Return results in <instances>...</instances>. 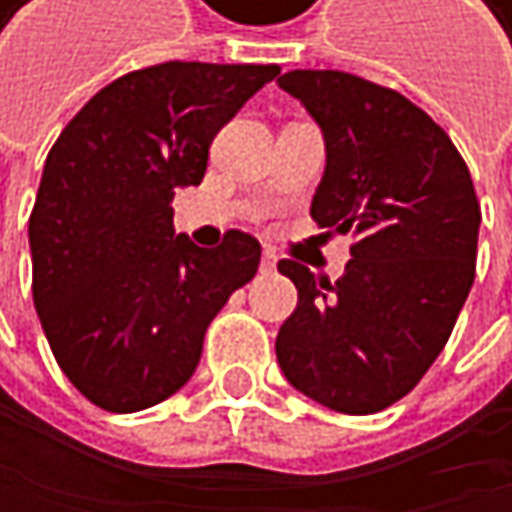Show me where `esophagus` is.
Masks as SVG:
<instances>
[{
	"label": "esophagus",
	"mask_w": 512,
	"mask_h": 512,
	"mask_svg": "<svg viewBox=\"0 0 512 512\" xmlns=\"http://www.w3.org/2000/svg\"><path fill=\"white\" fill-rule=\"evenodd\" d=\"M273 270H276V254L267 248V251H264V258H261V273H273Z\"/></svg>",
	"instance_id": "34e87169"
}]
</instances>
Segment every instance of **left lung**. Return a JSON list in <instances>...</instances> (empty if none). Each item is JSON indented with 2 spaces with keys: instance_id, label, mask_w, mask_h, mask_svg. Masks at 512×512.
Segmentation results:
<instances>
[{
  "instance_id": "obj_1",
  "label": "left lung",
  "mask_w": 512,
  "mask_h": 512,
  "mask_svg": "<svg viewBox=\"0 0 512 512\" xmlns=\"http://www.w3.org/2000/svg\"><path fill=\"white\" fill-rule=\"evenodd\" d=\"M279 85L325 134L313 221L350 233L338 282L298 261L276 359L294 390L344 415H375L418 387L476 276L479 199L451 137L393 88L341 70H291Z\"/></svg>"
}]
</instances>
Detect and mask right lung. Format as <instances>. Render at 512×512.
<instances>
[{
  "mask_svg": "<svg viewBox=\"0 0 512 512\" xmlns=\"http://www.w3.org/2000/svg\"><path fill=\"white\" fill-rule=\"evenodd\" d=\"M279 64L168 61L119 76L67 122L30 214L33 304L70 384L128 415L178 393L211 319L254 279L261 242L174 236L171 199L205 178L208 147Z\"/></svg>",
  "mask_w": 512,
  "mask_h": 512,
  "instance_id": "right-lung-1",
  "label": "right lung"
}]
</instances>
